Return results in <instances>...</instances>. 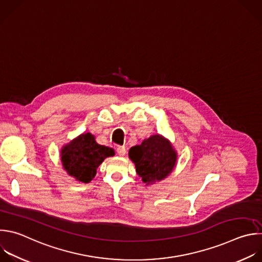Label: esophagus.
Here are the masks:
<instances>
[{"mask_svg": "<svg viewBox=\"0 0 262 262\" xmlns=\"http://www.w3.org/2000/svg\"><path fill=\"white\" fill-rule=\"evenodd\" d=\"M116 151H117L118 155H120V156H123V155L126 153L125 147H123V146H118L117 149H116Z\"/></svg>", "mask_w": 262, "mask_h": 262, "instance_id": "obj_1", "label": "esophagus"}]
</instances>
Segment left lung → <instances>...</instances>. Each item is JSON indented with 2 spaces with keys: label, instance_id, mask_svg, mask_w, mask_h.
I'll use <instances>...</instances> for the list:
<instances>
[{
  "label": "left lung",
  "instance_id": "1",
  "mask_svg": "<svg viewBox=\"0 0 262 262\" xmlns=\"http://www.w3.org/2000/svg\"><path fill=\"white\" fill-rule=\"evenodd\" d=\"M129 158L142 180L149 184L165 178L175 166L177 154L169 142L159 135L144 140L129 149Z\"/></svg>",
  "mask_w": 262,
  "mask_h": 262
}]
</instances>
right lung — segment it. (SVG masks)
<instances>
[{
	"label": "right lung",
	"instance_id": "right-lung-1",
	"mask_svg": "<svg viewBox=\"0 0 262 262\" xmlns=\"http://www.w3.org/2000/svg\"><path fill=\"white\" fill-rule=\"evenodd\" d=\"M112 155V148L99 145L95 137L87 133L62 148L61 161L70 176L80 182L89 183L96 176L98 166L106 157Z\"/></svg>",
	"mask_w": 262,
	"mask_h": 262
}]
</instances>
